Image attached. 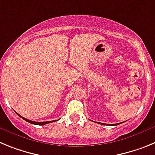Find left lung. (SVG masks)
<instances>
[{
	"mask_svg": "<svg viewBox=\"0 0 155 155\" xmlns=\"http://www.w3.org/2000/svg\"><path fill=\"white\" fill-rule=\"evenodd\" d=\"M110 125H111V124H110ZM112 125H114V126H116V125H118V124H112Z\"/></svg>",
	"mask_w": 155,
	"mask_h": 155,
	"instance_id": "8db88e82",
	"label": "left lung"
}]
</instances>
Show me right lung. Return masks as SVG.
<instances>
[{
    "label": "right lung",
    "instance_id": "obj_1",
    "mask_svg": "<svg viewBox=\"0 0 155 155\" xmlns=\"http://www.w3.org/2000/svg\"><path fill=\"white\" fill-rule=\"evenodd\" d=\"M18 114V113H17ZM18 115L21 118H22L23 120H25L26 122H28V123H29V124H34V125H39V126H43L45 125V124H50V123H53V122H55V120H53V121H47V122H35V121H31V120H27V119L24 118V117H22L21 116H20L19 114Z\"/></svg>",
    "mask_w": 155,
    "mask_h": 155
}]
</instances>
